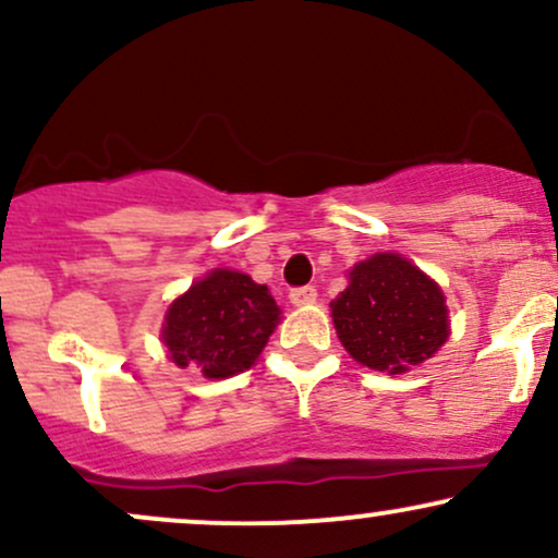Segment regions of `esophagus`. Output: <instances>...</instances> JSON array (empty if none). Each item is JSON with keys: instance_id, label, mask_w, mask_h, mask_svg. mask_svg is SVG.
I'll return each mask as SVG.
<instances>
[{"instance_id": "34e87169", "label": "esophagus", "mask_w": 558, "mask_h": 558, "mask_svg": "<svg viewBox=\"0 0 558 558\" xmlns=\"http://www.w3.org/2000/svg\"><path fill=\"white\" fill-rule=\"evenodd\" d=\"M288 299H291V304H312V301L317 299V288L315 286H299V288H291V293H288Z\"/></svg>"}]
</instances>
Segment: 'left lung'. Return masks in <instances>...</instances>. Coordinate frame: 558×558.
<instances>
[{
  "mask_svg": "<svg viewBox=\"0 0 558 558\" xmlns=\"http://www.w3.org/2000/svg\"><path fill=\"white\" fill-rule=\"evenodd\" d=\"M330 310L345 351L377 373H407L448 338L444 293L399 254L360 262Z\"/></svg>",
  "mask_w": 558,
  "mask_h": 558,
  "instance_id": "8db88e82",
  "label": "left lung"
}]
</instances>
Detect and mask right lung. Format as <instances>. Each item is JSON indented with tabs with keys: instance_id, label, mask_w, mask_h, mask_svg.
<instances>
[{
	"instance_id": "1",
	"label": "right lung",
	"mask_w": 558,
	"mask_h": 558,
	"mask_svg": "<svg viewBox=\"0 0 558 558\" xmlns=\"http://www.w3.org/2000/svg\"><path fill=\"white\" fill-rule=\"evenodd\" d=\"M278 315L267 286L243 272L215 270L172 301L162 338L178 367H196L204 377H230L252 367Z\"/></svg>"
}]
</instances>
